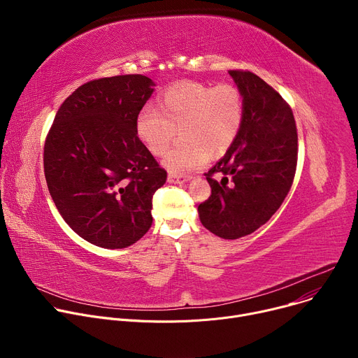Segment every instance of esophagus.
<instances>
[{
  "mask_svg": "<svg viewBox=\"0 0 358 358\" xmlns=\"http://www.w3.org/2000/svg\"><path fill=\"white\" fill-rule=\"evenodd\" d=\"M191 177L187 174H177V173H169V182H185Z\"/></svg>",
  "mask_w": 358,
  "mask_h": 358,
  "instance_id": "esophagus-1",
  "label": "esophagus"
}]
</instances>
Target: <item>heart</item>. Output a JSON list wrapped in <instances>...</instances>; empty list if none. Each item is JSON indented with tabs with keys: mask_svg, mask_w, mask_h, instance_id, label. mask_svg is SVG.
<instances>
[{
	"mask_svg": "<svg viewBox=\"0 0 358 358\" xmlns=\"http://www.w3.org/2000/svg\"><path fill=\"white\" fill-rule=\"evenodd\" d=\"M157 108H143L136 130L152 155L162 156L178 129L181 138L164 157L166 167L174 173L202 167L208 155H225L238 138L245 119L243 94L231 83H177L160 94Z\"/></svg>",
	"mask_w": 358,
	"mask_h": 358,
	"instance_id": "1",
	"label": "heart"
}]
</instances>
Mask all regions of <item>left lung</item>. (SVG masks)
Segmentation results:
<instances>
[{
    "label": "left lung",
    "mask_w": 358,
    "mask_h": 358,
    "mask_svg": "<svg viewBox=\"0 0 358 358\" xmlns=\"http://www.w3.org/2000/svg\"><path fill=\"white\" fill-rule=\"evenodd\" d=\"M229 75L243 94L245 119L232 147L206 173L211 195L198 214L214 235L238 239L268 222L286 198L297 166V130L287 101L271 85L249 71Z\"/></svg>",
    "instance_id": "8db88e82"
}]
</instances>
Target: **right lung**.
I'll return each mask as SVG.
<instances>
[{"label":"right lung","mask_w":358,"mask_h":358,"mask_svg":"<svg viewBox=\"0 0 358 358\" xmlns=\"http://www.w3.org/2000/svg\"><path fill=\"white\" fill-rule=\"evenodd\" d=\"M152 86L143 75L86 82L46 134L49 194L65 222L96 246L127 248L151 227L152 195L167 171L138 138L136 120Z\"/></svg>","instance_id":"right-lung-1"}]
</instances>
